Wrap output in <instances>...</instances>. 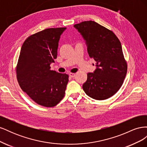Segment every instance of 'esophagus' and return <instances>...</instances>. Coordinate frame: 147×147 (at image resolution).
I'll return each mask as SVG.
<instances>
[{
  "mask_svg": "<svg viewBox=\"0 0 147 147\" xmlns=\"http://www.w3.org/2000/svg\"><path fill=\"white\" fill-rule=\"evenodd\" d=\"M69 76H70V77H72V78L75 77V74H74V73H70V74H69Z\"/></svg>",
  "mask_w": 147,
  "mask_h": 147,
  "instance_id": "esophagus-1",
  "label": "esophagus"
}]
</instances>
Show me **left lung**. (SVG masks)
<instances>
[{
  "label": "left lung",
  "instance_id": "obj_1",
  "mask_svg": "<svg viewBox=\"0 0 147 147\" xmlns=\"http://www.w3.org/2000/svg\"><path fill=\"white\" fill-rule=\"evenodd\" d=\"M74 26L86 40L89 56L96 62L97 68L88 74L83 90L94 99H109L121 87L127 73L121 42L112 30L95 21Z\"/></svg>",
  "mask_w": 147,
  "mask_h": 147
}]
</instances>
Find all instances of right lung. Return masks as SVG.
<instances>
[{"label": "right lung", "mask_w": 147, "mask_h": 147, "mask_svg": "<svg viewBox=\"0 0 147 147\" xmlns=\"http://www.w3.org/2000/svg\"><path fill=\"white\" fill-rule=\"evenodd\" d=\"M66 28H48L27 38L22 45L16 72L21 88L38 105H56L63 99L69 75L50 70L61 35Z\"/></svg>", "instance_id": "add662e5"}]
</instances>
